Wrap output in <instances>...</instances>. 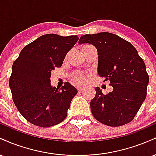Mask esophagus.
<instances>
[{
    "label": "esophagus",
    "instance_id": "34e87169",
    "mask_svg": "<svg viewBox=\"0 0 156 156\" xmlns=\"http://www.w3.org/2000/svg\"><path fill=\"white\" fill-rule=\"evenodd\" d=\"M83 89L84 87H83V86H78V87H77V89H78V92H81Z\"/></svg>",
    "mask_w": 156,
    "mask_h": 156
}]
</instances>
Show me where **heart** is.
<instances>
[{
	"label": "heart",
	"mask_w": 156,
	"mask_h": 156,
	"mask_svg": "<svg viewBox=\"0 0 156 156\" xmlns=\"http://www.w3.org/2000/svg\"><path fill=\"white\" fill-rule=\"evenodd\" d=\"M93 47L91 44H83L82 46V51H85L86 50L88 49V48ZM87 76L88 74L87 73H84L80 71H75L71 74V79L73 80V81H74L75 83H84L87 80Z\"/></svg>",
	"instance_id": "b5f03b06"
}]
</instances>
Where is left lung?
Returning <instances> with one entry per match:
<instances>
[{
  "label": "left lung",
  "mask_w": 156,
  "mask_h": 156,
  "mask_svg": "<svg viewBox=\"0 0 156 156\" xmlns=\"http://www.w3.org/2000/svg\"><path fill=\"white\" fill-rule=\"evenodd\" d=\"M79 44H92L98 50V73L108 80L112 92L103 94L96 87L91 101L92 115L111 127L129 123L133 119L147 96L149 76L145 64L129 42L108 32L85 34Z\"/></svg>",
  "instance_id": "left-lung-1"
}]
</instances>
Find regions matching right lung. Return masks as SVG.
I'll return each mask as SVG.
<instances>
[{
    "instance_id": "right-lung-1",
    "label": "right lung",
    "mask_w": 156,
    "mask_h": 156,
    "mask_svg": "<svg viewBox=\"0 0 156 156\" xmlns=\"http://www.w3.org/2000/svg\"><path fill=\"white\" fill-rule=\"evenodd\" d=\"M78 40L76 35H42L23 48L13 63L9 78L12 99L29 122L48 128L67 117L78 91L68 82L61 89L51 87L50 78Z\"/></svg>"
}]
</instances>
